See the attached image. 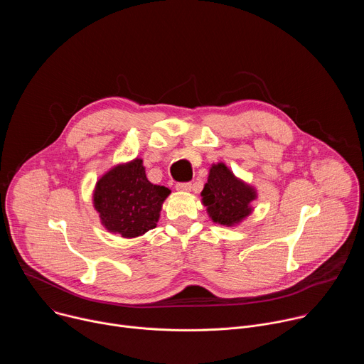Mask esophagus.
I'll use <instances>...</instances> for the list:
<instances>
[{
    "label": "esophagus",
    "mask_w": 364,
    "mask_h": 364,
    "mask_svg": "<svg viewBox=\"0 0 364 364\" xmlns=\"http://www.w3.org/2000/svg\"><path fill=\"white\" fill-rule=\"evenodd\" d=\"M191 183L190 181H186V183H177L176 184V188L178 190V191H190L191 190Z\"/></svg>",
    "instance_id": "esophagus-1"
}]
</instances>
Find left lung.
I'll return each instance as SVG.
<instances>
[{"label": "left lung", "instance_id": "left-lung-1", "mask_svg": "<svg viewBox=\"0 0 364 364\" xmlns=\"http://www.w3.org/2000/svg\"><path fill=\"white\" fill-rule=\"evenodd\" d=\"M201 197L213 222L232 226L250 215V201L256 198V193L220 163L212 166Z\"/></svg>", "mask_w": 364, "mask_h": 364}]
</instances>
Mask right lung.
Segmentation results:
<instances>
[{
  "label": "right lung",
  "mask_w": 364,
  "mask_h": 364,
  "mask_svg": "<svg viewBox=\"0 0 364 364\" xmlns=\"http://www.w3.org/2000/svg\"><path fill=\"white\" fill-rule=\"evenodd\" d=\"M171 191L148 181L142 160L114 167L95 187L93 204L102 225L122 237H136L157 226Z\"/></svg>",
  "instance_id": "add662e5"
}]
</instances>
